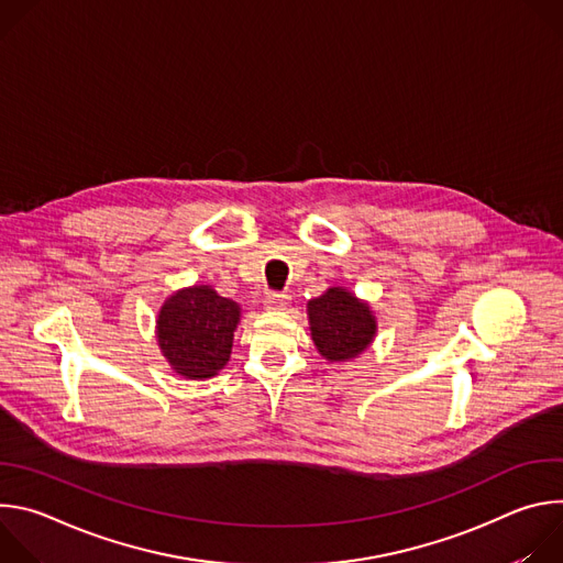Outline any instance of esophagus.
<instances>
[{"label":"esophagus","instance_id":"esophagus-1","mask_svg":"<svg viewBox=\"0 0 563 563\" xmlns=\"http://www.w3.org/2000/svg\"><path fill=\"white\" fill-rule=\"evenodd\" d=\"M265 305H267L269 309H287L289 296L283 294V291H272V294L265 298Z\"/></svg>","mask_w":563,"mask_h":563}]
</instances>
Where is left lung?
I'll use <instances>...</instances> for the list:
<instances>
[{
    "instance_id": "obj_1",
    "label": "left lung",
    "mask_w": 563,
    "mask_h": 563,
    "mask_svg": "<svg viewBox=\"0 0 563 563\" xmlns=\"http://www.w3.org/2000/svg\"><path fill=\"white\" fill-rule=\"evenodd\" d=\"M311 339L330 361L358 356L374 339L376 320L365 302L341 287L328 289L307 305Z\"/></svg>"
}]
</instances>
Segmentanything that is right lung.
Returning a JSON list of instances; mask_svg holds the SVG:
<instances>
[{
  "label": "right lung",
  "mask_w": 563,
  "mask_h": 563,
  "mask_svg": "<svg viewBox=\"0 0 563 563\" xmlns=\"http://www.w3.org/2000/svg\"><path fill=\"white\" fill-rule=\"evenodd\" d=\"M238 320V302L211 287L183 289L159 309L157 343L178 374L209 378L229 361Z\"/></svg>",
  "instance_id": "add662e5"
}]
</instances>
